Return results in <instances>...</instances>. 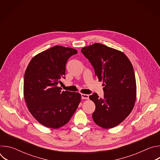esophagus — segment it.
Here are the masks:
<instances>
[{
	"label": "esophagus",
	"instance_id": "34e87169",
	"mask_svg": "<svg viewBox=\"0 0 160 160\" xmlns=\"http://www.w3.org/2000/svg\"><path fill=\"white\" fill-rule=\"evenodd\" d=\"M81 96H82V99H88V98H89V96L87 94H82Z\"/></svg>",
	"mask_w": 160,
	"mask_h": 160
}]
</instances>
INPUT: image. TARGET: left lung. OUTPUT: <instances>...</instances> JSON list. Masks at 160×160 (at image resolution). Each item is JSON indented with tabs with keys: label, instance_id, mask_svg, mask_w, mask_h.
<instances>
[{
	"label": "left lung",
	"instance_id": "8db88e82",
	"mask_svg": "<svg viewBox=\"0 0 160 160\" xmlns=\"http://www.w3.org/2000/svg\"><path fill=\"white\" fill-rule=\"evenodd\" d=\"M81 52L93 66L99 81L103 80L104 98L90 96L96 104L94 122L104 128L115 127L132 111L136 99L133 66L125 54L101 43L85 47Z\"/></svg>",
	"mask_w": 160,
	"mask_h": 160
}]
</instances>
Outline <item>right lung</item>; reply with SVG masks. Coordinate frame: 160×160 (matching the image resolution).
<instances>
[{
  "label": "right lung",
  "mask_w": 160,
  "mask_h": 160,
  "mask_svg": "<svg viewBox=\"0 0 160 160\" xmlns=\"http://www.w3.org/2000/svg\"><path fill=\"white\" fill-rule=\"evenodd\" d=\"M77 51L54 46L30 61L24 77V97L33 117L43 126L58 128L70 121L81 101L78 92L61 91L66 64Z\"/></svg>",
  "instance_id": "add662e5"
}]
</instances>
